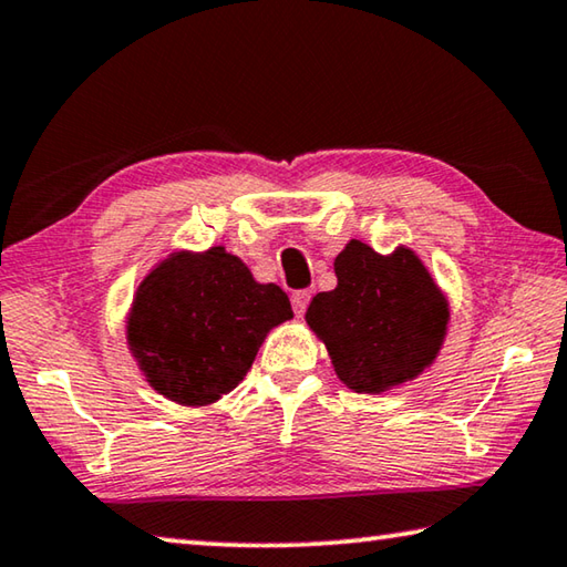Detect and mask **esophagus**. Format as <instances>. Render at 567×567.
<instances>
[{
  "instance_id": "esophagus-1",
  "label": "esophagus",
  "mask_w": 567,
  "mask_h": 567,
  "mask_svg": "<svg viewBox=\"0 0 567 567\" xmlns=\"http://www.w3.org/2000/svg\"><path fill=\"white\" fill-rule=\"evenodd\" d=\"M309 301H311V291H296L291 296V306H293L296 316H303L306 313V309H309Z\"/></svg>"
}]
</instances>
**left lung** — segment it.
Returning a JSON list of instances; mask_svg holds the SVG:
<instances>
[{"label": "left lung", "instance_id": "left-lung-1", "mask_svg": "<svg viewBox=\"0 0 567 567\" xmlns=\"http://www.w3.org/2000/svg\"><path fill=\"white\" fill-rule=\"evenodd\" d=\"M333 268L339 286L313 296L306 323L336 375L355 393H381L429 369L449 329V301L421 258L403 246L381 256L353 238Z\"/></svg>", "mask_w": 567, "mask_h": 567}]
</instances>
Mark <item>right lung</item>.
<instances>
[{
  "mask_svg": "<svg viewBox=\"0 0 567 567\" xmlns=\"http://www.w3.org/2000/svg\"><path fill=\"white\" fill-rule=\"evenodd\" d=\"M291 316L284 289L254 281L241 258L214 246L172 254L144 278L126 339L154 391L208 405L244 381L266 333Z\"/></svg>",
  "mask_w": 567,
  "mask_h": 567,
  "instance_id": "obj_1",
  "label": "right lung"
}]
</instances>
